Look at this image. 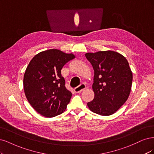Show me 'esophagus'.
Masks as SVG:
<instances>
[{
    "label": "esophagus",
    "mask_w": 154,
    "mask_h": 154,
    "mask_svg": "<svg viewBox=\"0 0 154 154\" xmlns=\"http://www.w3.org/2000/svg\"><path fill=\"white\" fill-rule=\"evenodd\" d=\"M86 88V85L84 84H81L80 86H79L76 88H74V91L75 93H81L84 90H85Z\"/></svg>",
    "instance_id": "esophagus-1"
}]
</instances>
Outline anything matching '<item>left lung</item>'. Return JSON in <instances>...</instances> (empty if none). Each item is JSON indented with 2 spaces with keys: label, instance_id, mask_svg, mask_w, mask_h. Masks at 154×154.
I'll use <instances>...</instances> for the list:
<instances>
[{
  "label": "left lung",
  "instance_id": "obj_1",
  "mask_svg": "<svg viewBox=\"0 0 154 154\" xmlns=\"http://www.w3.org/2000/svg\"><path fill=\"white\" fill-rule=\"evenodd\" d=\"M94 70V99L88 102L90 109L98 115L109 116L125 103L129 96L132 73L126 58L115 51L86 53Z\"/></svg>",
  "mask_w": 154,
  "mask_h": 154
}]
</instances>
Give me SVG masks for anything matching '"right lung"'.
<instances>
[{"label": "right lung", "mask_w": 154, "mask_h": 154, "mask_svg": "<svg viewBox=\"0 0 154 154\" xmlns=\"http://www.w3.org/2000/svg\"><path fill=\"white\" fill-rule=\"evenodd\" d=\"M75 58L57 49L38 53L27 66L23 77L26 97L38 113L47 118L63 113L72 94L65 87L61 69Z\"/></svg>", "instance_id": "add662e5"}]
</instances>
